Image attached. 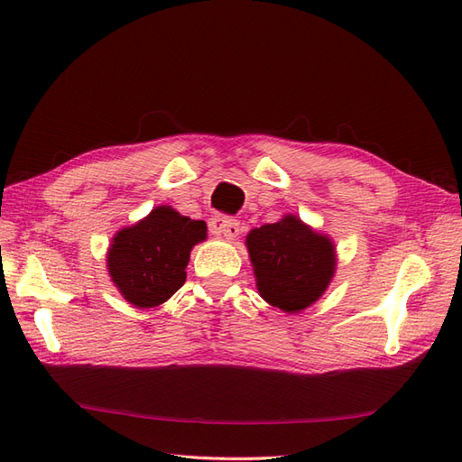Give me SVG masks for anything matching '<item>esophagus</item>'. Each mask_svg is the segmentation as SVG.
Instances as JSON below:
<instances>
[{
	"mask_svg": "<svg viewBox=\"0 0 462 462\" xmlns=\"http://www.w3.org/2000/svg\"><path fill=\"white\" fill-rule=\"evenodd\" d=\"M212 234H220L224 238H236L240 234V222L232 217H214L208 222Z\"/></svg>",
	"mask_w": 462,
	"mask_h": 462,
	"instance_id": "obj_1",
	"label": "esophagus"
}]
</instances>
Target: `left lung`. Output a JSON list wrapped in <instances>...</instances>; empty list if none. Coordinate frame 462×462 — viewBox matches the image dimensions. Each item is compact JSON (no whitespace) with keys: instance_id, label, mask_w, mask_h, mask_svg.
Returning a JSON list of instances; mask_svg holds the SVG:
<instances>
[{"instance_id":"8db88e82","label":"left lung","mask_w":462,"mask_h":462,"mask_svg":"<svg viewBox=\"0 0 462 462\" xmlns=\"http://www.w3.org/2000/svg\"><path fill=\"white\" fill-rule=\"evenodd\" d=\"M245 245L257 291L285 313H299L313 305L337 270L335 244L293 214L254 228Z\"/></svg>"}]
</instances>
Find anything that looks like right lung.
I'll list each match as a JSON object with an SVG mask.
<instances>
[{
  "mask_svg": "<svg viewBox=\"0 0 462 462\" xmlns=\"http://www.w3.org/2000/svg\"><path fill=\"white\" fill-rule=\"evenodd\" d=\"M207 238V224L157 207L134 226L117 232L108 250V272L117 291L137 309L165 303L187 280L192 245Z\"/></svg>",
  "mask_w": 462,
  "mask_h": 462,
  "instance_id": "1",
  "label": "right lung"
}]
</instances>
